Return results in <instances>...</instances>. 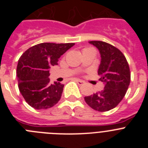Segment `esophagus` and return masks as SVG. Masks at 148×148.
<instances>
[{"instance_id": "obj_1", "label": "esophagus", "mask_w": 148, "mask_h": 148, "mask_svg": "<svg viewBox=\"0 0 148 148\" xmlns=\"http://www.w3.org/2000/svg\"><path fill=\"white\" fill-rule=\"evenodd\" d=\"M76 82L78 84H79V85H82V84H84L85 83V82H84V81L80 80V79H76Z\"/></svg>"}]
</instances>
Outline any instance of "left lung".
<instances>
[{"instance_id":"obj_1","label":"left lung","mask_w":148,"mask_h":148,"mask_svg":"<svg viewBox=\"0 0 148 148\" xmlns=\"http://www.w3.org/2000/svg\"><path fill=\"white\" fill-rule=\"evenodd\" d=\"M89 43L99 49L101 63L98 74L104 82L101 92L85 96L86 103L95 110L105 112L116 108L125 97L130 82V72L125 56L114 46L104 41Z\"/></svg>"}]
</instances>
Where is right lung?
Returning <instances> with one entry per match:
<instances>
[{
  "mask_svg": "<svg viewBox=\"0 0 148 148\" xmlns=\"http://www.w3.org/2000/svg\"><path fill=\"white\" fill-rule=\"evenodd\" d=\"M74 43H41L29 48L18 60V88L25 101L36 110L48 109L58 102L64 84L49 82L50 66L58 64V58Z\"/></svg>",
  "mask_w": 148,
  "mask_h": 148,
  "instance_id": "right-lung-1",
  "label": "right lung"
}]
</instances>
